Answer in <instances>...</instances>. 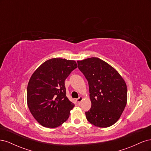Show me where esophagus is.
Wrapping results in <instances>:
<instances>
[{
    "label": "esophagus",
    "instance_id": "obj_1",
    "mask_svg": "<svg viewBox=\"0 0 151 151\" xmlns=\"http://www.w3.org/2000/svg\"><path fill=\"white\" fill-rule=\"evenodd\" d=\"M83 96H80L79 98H77V99H76V101H77V103H78L79 104L81 103V102L83 101Z\"/></svg>",
    "mask_w": 151,
    "mask_h": 151
}]
</instances>
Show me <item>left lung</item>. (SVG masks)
I'll return each instance as SVG.
<instances>
[{
  "instance_id": "left-lung-1",
  "label": "left lung",
  "mask_w": 151,
  "mask_h": 151,
  "mask_svg": "<svg viewBox=\"0 0 151 151\" xmlns=\"http://www.w3.org/2000/svg\"><path fill=\"white\" fill-rule=\"evenodd\" d=\"M77 64L89 87L91 108L85 113L87 120L100 128L115 124L127 103L124 79L115 68L96 57L78 60Z\"/></svg>"
}]
</instances>
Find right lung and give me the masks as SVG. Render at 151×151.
Instances as JSON below:
<instances>
[{
  "instance_id": "add662e5",
  "label": "right lung",
  "mask_w": 151,
  "mask_h": 151,
  "mask_svg": "<svg viewBox=\"0 0 151 151\" xmlns=\"http://www.w3.org/2000/svg\"><path fill=\"white\" fill-rule=\"evenodd\" d=\"M77 67L75 60L53 58L43 62L31 76L27 104L41 125L52 129L68 119L74 104L66 96L65 80Z\"/></svg>"
}]
</instances>
